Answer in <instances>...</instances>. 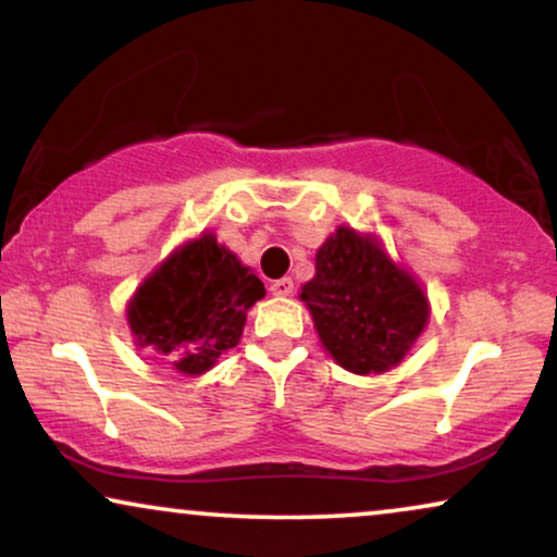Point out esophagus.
<instances>
[{"instance_id":"34e87169","label":"esophagus","mask_w":557,"mask_h":557,"mask_svg":"<svg viewBox=\"0 0 557 557\" xmlns=\"http://www.w3.org/2000/svg\"><path fill=\"white\" fill-rule=\"evenodd\" d=\"M273 296H292L294 294V281L292 278H278L271 284Z\"/></svg>"}]
</instances>
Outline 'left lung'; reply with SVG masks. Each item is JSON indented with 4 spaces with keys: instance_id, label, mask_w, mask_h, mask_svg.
Instances as JSON below:
<instances>
[{
    "instance_id": "8db88e82",
    "label": "left lung",
    "mask_w": 557,
    "mask_h": 557,
    "mask_svg": "<svg viewBox=\"0 0 557 557\" xmlns=\"http://www.w3.org/2000/svg\"><path fill=\"white\" fill-rule=\"evenodd\" d=\"M301 286L319 342L355 375H380L406 360L431 317L423 286L372 233L339 225L317 250Z\"/></svg>"
}]
</instances>
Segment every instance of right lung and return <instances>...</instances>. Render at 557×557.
I'll return each instance as SVG.
<instances>
[{
	"instance_id": "add662e5",
	"label": "right lung",
	"mask_w": 557,
	"mask_h": 557,
	"mask_svg": "<svg viewBox=\"0 0 557 557\" xmlns=\"http://www.w3.org/2000/svg\"><path fill=\"white\" fill-rule=\"evenodd\" d=\"M263 281L212 233L182 243L141 281L126 304L134 345L174 372L197 377L243 337Z\"/></svg>"
}]
</instances>
